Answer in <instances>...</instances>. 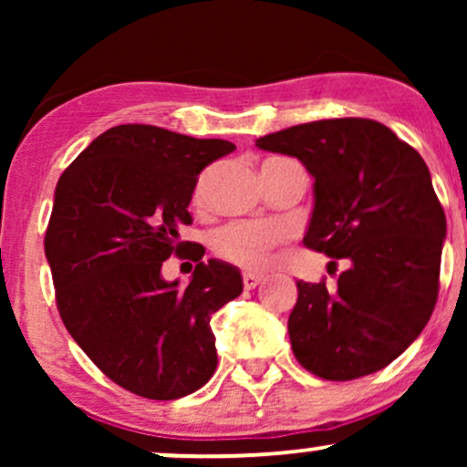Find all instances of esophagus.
Returning <instances> with one entry per match:
<instances>
[{"mask_svg": "<svg viewBox=\"0 0 467 467\" xmlns=\"http://www.w3.org/2000/svg\"><path fill=\"white\" fill-rule=\"evenodd\" d=\"M261 283V276L259 275H252V272H245L244 275V287L245 289H254L256 285Z\"/></svg>", "mask_w": 467, "mask_h": 467, "instance_id": "1", "label": "esophagus"}]
</instances>
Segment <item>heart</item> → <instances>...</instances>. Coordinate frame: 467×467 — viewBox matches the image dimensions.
Wrapping results in <instances>:
<instances>
[{
  "label": "heart",
  "instance_id": "heart-1",
  "mask_svg": "<svg viewBox=\"0 0 467 467\" xmlns=\"http://www.w3.org/2000/svg\"><path fill=\"white\" fill-rule=\"evenodd\" d=\"M202 197V189L197 191ZM285 239V228L270 222H233L213 234V252L241 267H261L270 252Z\"/></svg>",
  "mask_w": 467,
  "mask_h": 467
}]
</instances>
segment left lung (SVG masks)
Listing matches in <instances>:
<instances>
[{"mask_svg": "<svg viewBox=\"0 0 467 467\" xmlns=\"http://www.w3.org/2000/svg\"><path fill=\"white\" fill-rule=\"evenodd\" d=\"M256 147L312 173L303 244L345 259L337 289L298 281L287 320L296 360L331 382L389 367L421 334L439 294L446 213L409 142L368 118H329L267 133Z\"/></svg>", "mask_w": 467, "mask_h": 467, "instance_id": "left-lung-1", "label": "left lung"}]
</instances>
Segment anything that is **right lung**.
Returning a JSON list of instances; mask_svg holds the SVG:
<instances>
[{
	"label": "right lung",
	"mask_w": 467,
	"mask_h": 467,
	"mask_svg": "<svg viewBox=\"0 0 467 467\" xmlns=\"http://www.w3.org/2000/svg\"><path fill=\"white\" fill-rule=\"evenodd\" d=\"M153 125H118L63 171L46 230V259L69 336L111 382L147 400L195 393L217 368L211 316L244 289L237 267L180 241L208 164L233 153ZM171 254L196 264L192 283L166 284Z\"/></svg>",
	"instance_id": "right-lung-1"
}]
</instances>
